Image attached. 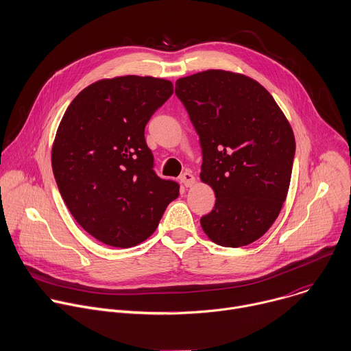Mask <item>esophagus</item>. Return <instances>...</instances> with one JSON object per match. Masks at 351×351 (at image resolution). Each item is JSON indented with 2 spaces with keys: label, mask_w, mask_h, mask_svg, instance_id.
<instances>
[{
  "label": "esophagus",
  "mask_w": 351,
  "mask_h": 351,
  "mask_svg": "<svg viewBox=\"0 0 351 351\" xmlns=\"http://www.w3.org/2000/svg\"><path fill=\"white\" fill-rule=\"evenodd\" d=\"M180 183L184 186V187H191L194 183H195V178L191 172H184L180 175Z\"/></svg>",
  "instance_id": "obj_1"
}]
</instances>
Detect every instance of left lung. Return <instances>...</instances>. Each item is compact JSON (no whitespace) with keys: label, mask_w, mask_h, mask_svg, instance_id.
Returning <instances> with one entry per match:
<instances>
[{"label":"left lung","mask_w":351,"mask_h":351,"mask_svg":"<svg viewBox=\"0 0 351 351\" xmlns=\"http://www.w3.org/2000/svg\"><path fill=\"white\" fill-rule=\"evenodd\" d=\"M176 96L199 136V178L216 202L201 217L215 244L259 240L280 215L295 157L293 131L269 90L239 73L206 70L179 78Z\"/></svg>","instance_id":"left-lung-1"}]
</instances>
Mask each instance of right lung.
Instances as JSON below:
<instances>
[{
  "mask_svg": "<svg viewBox=\"0 0 351 351\" xmlns=\"http://www.w3.org/2000/svg\"><path fill=\"white\" fill-rule=\"evenodd\" d=\"M173 93L168 80L123 75L99 80L67 107L52 146L62 198L92 237L131 248L156 231L179 184L154 172L145 127Z\"/></svg>",
  "mask_w": 351,
  "mask_h": 351,
  "instance_id": "obj_1",
  "label": "right lung"
}]
</instances>
